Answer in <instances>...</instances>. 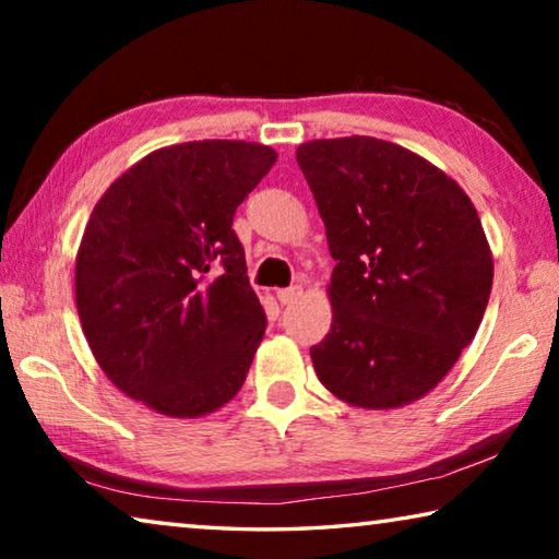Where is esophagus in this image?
<instances>
[{"instance_id": "esophagus-1", "label": "esophagus", "mask_w": 559, "mask_h": 559, "mask_svg": "<svg viewBox=\"0 0 559 559\" xmlns=\"http://www.w3.org/2000/svg\"><path fill=\"white\" fill-rule=\"evenodd\" d=\"M278 300H281V306H290V302H296L300 296H302V288L300 286H290V288H281L278 293Z\"/></svg>"}]
</instances>
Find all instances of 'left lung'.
Here are the masks:
<instances>
[{
    "mask_svg": "<svg viewBox=\"0 0 559 559\" xmlns=\"http://www.w3.org/2000/svg\"><path fill=\"white\" fill-rule=\"evenodd\" d=\"M296 159L325 224L333 325L310 347L318 380L357 409L427 396L484 320L493 253L468 194L386 140H308Z\"/></svg>",
    "mask_w": 559,
    "mask_h": 559,
    "instance_id": "1",
    "label": "left lung"
}]
</instances>
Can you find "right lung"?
I'll use <instances>...</instances> for the list:
<instances>
[{
  "label": "right lung",
  "instance_id": "right-lung-1",
  "mask_svg": "<svg viewBox=\"0 0 559 559\" xmlns=\"http://www.w3.org/2000/svg\"><path fill=\"white\" fill-rule=\"evenodd\" d=\"M278 153L246 140L159 147L112 182L75 253V308L100 370L173 419L229 404L266 333L234 212Z\"/></svg>",
  "mask_w": 559,
  "mask_h": 559
}]
</instances>
